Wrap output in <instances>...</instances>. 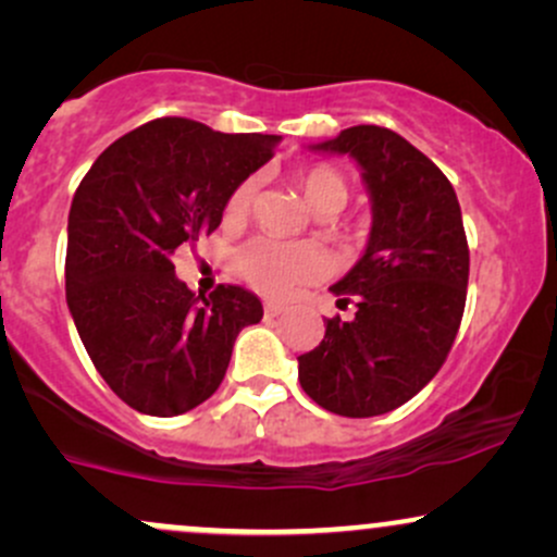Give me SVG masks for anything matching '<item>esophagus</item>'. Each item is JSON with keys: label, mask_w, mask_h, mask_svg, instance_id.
<instances>
[{"label": "esophagus", "mask_w": 557, "mask_h": 557, "mask_svg": "<svg viewBox=\"0 0 557 557\" xmlns=\"http://www.w3.org/2000/svg\"><path fill=\"white\" fill-rule=\"evenodd\" d=\"M264 314L267 317H280V314H283V306H280L277 304V300H267V304H264Z\"/></svg>", "instance_id": "obj_1"}]
</instances>
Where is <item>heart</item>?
<instances>
[{
    "instance_id": "1",
    "label": "heart",
    "mask_w": 557,
    "mask_h": 557,
    "mask_svg": "<svg viewBox=\"0 0 557 557\" xmlns=\"http://www.w3.org/2000/svg\"><path fill=\"white\" fill-rule=\"evenodd\" d=\"M300 194H304L306 207L311 212H337L343 209L348 188L341 172L324 164L306 170L298 177ZM253 196H257V181L248 177L238 188L233 190L225 203V216L230 222H238L251 209ZM238 270L257 290L267 293L272 298H287L300 285L317 283L330 270L327 253L317 246V243H285L277 238H259L248 240L238 253Z\"/></svg>"
}]
</instances>
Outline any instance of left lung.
Segmentation results:
<instances>
[{
	"label": "left lung",
	"instance_id": "1",
	"mask_svg": "<svg viewBox=\"0 0 557 557\" xmlns=\"http://www.w3.org/2000/svg\"><path fill=\"white\" fill-rule=\"evenodd\" d=\"M309 149L359 164L372 230L361 259L332 285L337 296H356V317L324 322L322 343L298 356V380L332 413L380 417L440 372L461 327L469 285L461 207L437 164L387 127H345Z\"/></svg>",
	"mask_w": 557,
	"mask_h": 557
}]
</instances>
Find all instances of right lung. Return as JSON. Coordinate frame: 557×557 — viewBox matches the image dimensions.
Here are the masks:
<instances>
[{"label":"right lung","mask_w":557,"mask_h":557,"mask_svg":"<svg viewBox=\"0 0 557 557\" xmlns=\"http://www.w3.org/2000/svg\"><path fill=\"white\" fill-rule=\"evenodd\" d=\"M277 144L162 117L101 151L75 190L67 309L96 372L136 411L181 417L212 398L238 332L264 317L238 285L190 293L172 253L220 227L230 194Z\"/></svg>","instance_id":"obj_1"}]
</instances>
